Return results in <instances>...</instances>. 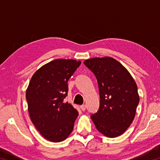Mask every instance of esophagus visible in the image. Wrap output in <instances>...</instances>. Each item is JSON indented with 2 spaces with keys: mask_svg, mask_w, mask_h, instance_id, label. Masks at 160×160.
Masks as SVG:
<instances>
[{
  "mask_svg": "<svg viewBox=\"0 0 160 160\" xmlns=\"http://www.w3.org/2000/svg\"><path fill=\"white\" fill-rule=\"evenodd\" d=\"M80 108H81V109H82V111H85V109H86V105L85 104H82V105H81L80 106Z\"/></svg>",
  "mask_w": 160,
  "mask_h": 160,
  "instance_id": "obj_1",
  "label": "esophagus"
}]
</instances>
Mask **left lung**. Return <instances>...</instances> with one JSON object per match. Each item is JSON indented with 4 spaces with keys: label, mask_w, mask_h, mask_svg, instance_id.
Here are the masks:
<instances>
[{
    "label": "left lung",
    "mask_w": 160,
    "mask_h": 160,
    "mask_svg": "<svg viewBox=\"0 0 160 160\" xmlns=\"http://www.w3.org/2000/svg\"><path fill=\"white\" fill-rule=\"evenodd\" d=\"M97 80L99 108L90 117L97 129L109 138L119 136L133 121L140 98L131 74L111 57L93 58L84 62Z\"/></svg>",
    "instance_id": "obj_1"
}]
</instances>
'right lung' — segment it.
Masks as SVG:
<instances>
[{
	"instance_id": "obj_1",
	"label": "right lung",
	"mask_w": 160,
	"mask_h": 160,
	"mask_svg": "<svg viewBox=\"0 0 160 160\" xmlns=\"http://www.w3.org/2000/svg\"><path fill=\"white\" fill-rule=\"evenodd\" d=\"M80 64V61L56 59L40 68L29 83L26 99L29 116L37 131L49 141H63L73 130L78 112L64 99L68 81Z\"/></svg>"
}]
</instances>
